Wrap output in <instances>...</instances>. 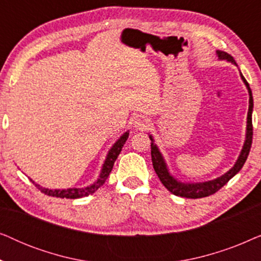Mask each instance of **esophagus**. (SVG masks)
Wrapping results in <instances>:
<instances>
[{
	"label": "esophagus",
	"instance_id": "esophagus-1",
	"mask_svg": "<svg viewBox=\"0 0 261 261\" xmlns=\"http://www.w3.org/2000/svg\"><path fill=\"white\" fill-rule=\"evenodd\" d=\"M149 126V121L145 117H139L134 121V128L137 130H145L147 129V127Z\"/></svg>",
	"mask_w": 261,
	"mask_h": 261
}]
</instances>
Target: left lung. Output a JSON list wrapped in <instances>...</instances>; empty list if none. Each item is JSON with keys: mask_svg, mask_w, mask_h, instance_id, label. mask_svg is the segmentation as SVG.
I'll return each instance as SVG.
<instances>
[{"mask_svg": "<svg viewBox=\"0 0 261 261\" xmlns=\"http://www.w3.org/2000/svg\"><path fill=\"white\" fill-rule=\"evenodd\" d=\"M216 56L219 60H226L228 63L234 64L235 66L237 63L233 59V57L223 51H216ZM240 77L244 84L246 85V89L248 91L249 101H248V113H247V124H246V135H245V141L242 145L241 152L239 154L237 162L234 163V165L227 171L226 173H223L222 176L215 178L212 180H205V181H183L178 179L177 177H174L172 173L170 172L169 166L165 158H164L163 153L160 152L158 146H156L154 138L152 134L148 133V137L151 139V155H152V163L153 167H154L155 173L158 174L160 181H162L164 187L169 190L171 194L180 196V197L185 198H202L206 197L215 194L216 191H219L223 185H226L239 171L242 169L244 164L247 159L248 153L251 151L252 146V137H253V127H252V113H253V96L252 90L249 88V84L247 81L245 80V77L242 76L240 72Z\"/></svg>", "mask_w": 261, "mask_h": 261, "instance_id": "1", "label": "left lung"}]
</instances>
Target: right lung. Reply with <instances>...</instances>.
<instances>
[{
    "label": "right lung",
    "instance_id": "right-lung-1",
    "mask_svg": "<svg viewBox=\"0 0 261 261\" xmlns=\"http://www.w3.org/2000/svg\"><path fill=\"white\" fill-rule=\"evenodd\" d=\"M129 137V130L124 132V133L121 135V137L117 139V140L114 142L112 147L107 153L105 162L102 164L101 171H99V174L94 183H91L90 185H87V187L83 188H67V189H48V188H44L41 185H39L35 183L34 180H32L35 187H37L39 190H40L42 194L47 195V196H53V197H59V198H71V199H76V198H82V197H87L89 195H92L95 191H97L99 188L102 187L103 184L106 183L107 178H108L109 173L112 172L114 163L117 159V155L120 154L121 149H122L123 145L126 144L127 139Z\"/></svg>",
    "mask_w": 261,
    "mask_h": 261
}]
</instances>
